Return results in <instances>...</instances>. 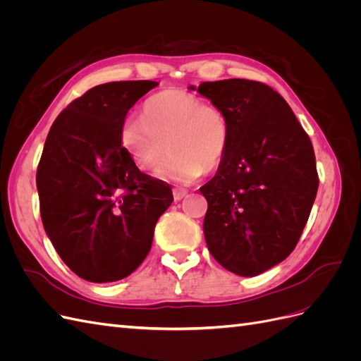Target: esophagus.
Wrapping results in <instances>:
<instances>
[{
	"label": "esophagus",
	"instance_id": "obj_1",
	"mask_svg": "<svg viewBox=\"0 0 361 361\" xmlns=\"http://www.w3.org/2000/svg\"><path fill=\"white\" fill-rule=\"evenodd\" d=\"M187 194H188V190H187V188H174V190H173V197H174V200H182Z\"/></svg>",
	"mask_w": 361,
	"mask_h": 361
}]
</instances>
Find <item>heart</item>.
I'll return each instance as SVG.
<instances>
[{
    "label": "heart",
    "instance_id": "heart-1",
    "mask_svg": "<svg viewBox=\"0 0 361 361\" xmlns=\"http://www.w3.org/2000/svg\"><path fill=\"white\" fill-rule=\"evenodd\" d=\"M120 140L143 171L158 169L170 150L158 176L188 183L220 166L228 146V123L216 105L187 92L167 90L150 97L143 117L125 120Z\"/></svg>",
    "mask_w": 361,
    "mask_h": 361
}]
</instances>
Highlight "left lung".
I'll return each instance as SVG.
<instances>
[{
    "label": "left lung",
    "instance_id": "1",
    "mask_svg": "<svg viewBox=\"0 0 361 361\" xmlns=\"http://www.w3.org/2000/svg\"><path fill=\"white\" fill-rule=\"evenodd\" d=\"M197 92L228 123L226 155L200 188L206 244L223 268L253 277L292 253L309 220L319 185L312 141L288 102L264 82H202Z\"/></svg>",
    "mask_w": 361,
    "mask_h": 361
}]
</instances>
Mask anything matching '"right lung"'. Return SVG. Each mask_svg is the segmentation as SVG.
Returning a JSON list of instances; mask_svg holds the SVG:
<instances>
[{"instance_id": "obj_1", "label": "right lung", "mask_w": 361, "mask_h": 361, "mask_svg": "<svg viewBox=\"0 0 361 361\" xmlns=\"http://www.w3.org/2000/svg\"><path fill=\"white\" fill-rule=\"evenodd\" d=\"M155 81L96 85L52 123L36 183L43 227L76 276L117 281L149 255L170 185L141 173L120 140L129 108Z\"/></svg>"}]
</instances>
